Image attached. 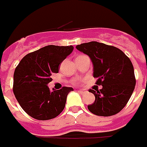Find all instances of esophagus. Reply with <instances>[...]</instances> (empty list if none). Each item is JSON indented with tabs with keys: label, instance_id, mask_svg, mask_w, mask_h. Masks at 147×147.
Instances as JSON below:
<instances>
[{
	"label": "esophagus",
	"instance_id": "1",
	"mask_svg": "<svg viewBox=\"0 0 147 147\" xmlns=\"http://www.w3.org/2000/svg\"><path fill=\"white\" fill-rule=\"evenodd\" d=\"M86 91H87V90H86L85 89H80V90H79V92L81 94H84Z\"/></svg>",
	"mask_w": 147,
	"mask_h": 147
}]
</instances>
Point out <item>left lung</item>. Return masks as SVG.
<instances>
[{
  "instance_id": "8db88e82",
  "label": "left lung",
  "mask_w": 147,
  "mask_h": 147,
  "mask_svg": "<svg viewBox=\"0 0 147 147\" xmlns=\"http://www.w3.org/2000/svg\"><path fill=\"white\" fill-rule=\"evenodd\" d=\"M90 57L96 84L102 86L97 91L90 89L95 101L88 110L99 116H111L119 112L129 100L136 86L133 66L129 58L115 46L90 42L76 46Z\"/></svg>"
}]
</instances>
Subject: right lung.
I'll return each instance as SVG.
<instances>
[{"instance_id": "right-lung-1", "label": "right lung", "mask_w": 147, "mask_h": 147, "mask_svg": "<svg viewBox=\"0 0 147 147\" xmlns=\"http://www.w3.org/2000/svg\"><path fill=\"white\" fill-rule=\"evenodd\" d=\"M74 50V46L49 45L27 54L14 73L13 91L21 107L28 115L38 120L56 118L64 109L72 88L49 90L53 73Z\"/></svg>"}]
</instances>
